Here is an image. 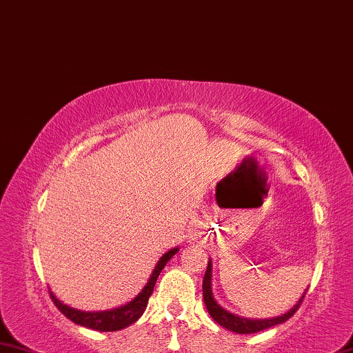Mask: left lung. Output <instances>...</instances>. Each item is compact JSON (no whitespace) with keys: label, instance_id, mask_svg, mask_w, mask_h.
<instances>
[{"label":"left lung","instance_id":"obj_1","mask_svg":"<svg viewBox=\"0 0 353 353\" xmlns=\"http://www.w3.org/2000/svg\"><path fill=\"white\" fill-rule=\"evenodd\" d=\"M212 259H209L208 264V270H205L204 280H203V298H204V304L208 307L209 315L214 318V321H216L219 325H223L224 329H228L230 332H235V334H256L259 330L274 327L276 324L285 323L289 318L295 314L298 307L301 305L303 298L305 295V290L303 292V295L300 296V300L296 301L294 307L289 309L285 314L275 316V318H245V316H239L234 312H230L228 309H224L221 304H219L215 296L214 292H212Z\"/></svg>","mask_w":353,"mask_h":353}]
</instances>
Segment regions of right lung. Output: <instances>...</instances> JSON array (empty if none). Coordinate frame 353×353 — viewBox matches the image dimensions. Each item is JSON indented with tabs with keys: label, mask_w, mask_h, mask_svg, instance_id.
<instances>
[{
	"label": "right lung",
	"mask_w": 353,
	"mask_h": 353,
	"mask_svg": "<svg viewBox=\"0 0 353 353\" xmlns=\"http://www.w3.org/2000/svg\"><path fill=\"white\" fill-rule=\"evenodd\" d=\"M178 250L179 248H174L165 252V254L158 259V263L155 264V269L152 270V275L149 276V280L141 289V292H139L135 298H132L130 301H128L123 305H118L115 309L98 310V312L79 310L75 307H70L69 304H64L61 300H58V298L53 295L52 290H49L50 298L53 304L59 309V312L64 314L75 324L84 325V327L92 329V330H99V332H115V330L125 329L128 325L138 321L139 316L144 314L145 307H148L149 298L152 295V292H154L157 278L159 276V274H161L164 265L168 264L169 259L174 256Z\"/></svg>",
	"instance_id": "add662e5"
}]
</instances>
